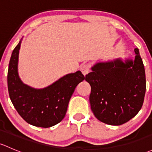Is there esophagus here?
Listing matches in <instances>:
<instances>
[{
    "mask_svg": "<svg viewBox=\"0 0 152 152\" xmlns=\"http://www.w3.org/2000/svg\"><path fill=\"white\" fill-rule=\"evenodd\" d=\"M90 66L89 64H85V65H83L82 67H81V71L82 72L84 76H86V75L90 72Z\"/></svg>",
    "mask_w": 152,
    "mask_h": 152,
    "instance_id": "1",
    "label": "esophagus"
}]
</instances>
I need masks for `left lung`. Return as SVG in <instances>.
<instances>
[{"label":"left lung","mask_w":152,"mask_h":152,"mask_svg":"<svg viewBox=\"0 0 152 152\" xmlns=\"http://www.w3.org/2000/svg\"><path fill=\"white\" fill-rule=\"evenodd\" d=\"M134 60L115 59L98 62L85 80L91 87L90 103L96 118L119 126L134 118L141 109L146 89L144 65L138 48Z\"/></svg>","instance_id":"left-lung-1"}]
</instances>
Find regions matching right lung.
I'll return each mask as SVG.
<instances>
[{
    "mask_svg": "<svg viewBox=\"0 0 152 152\" xmlns=\"http://www.w3.org/2000/svg\"><path fill=\"white\" fill-rule=\"evenodd\" d=\"M21 40L12 51L9 65L7 83L10 99L28 124L43 128L53 126L65 118L75 88L85 77L78 70L65 75L45 88L35 89L25 85L18 71Z\"/></svg>",
    "mask_w": 152,
    "mask_h": 152,
    "instance_id": "add662e5",
    "label": "right lung"
}]
</instances>
